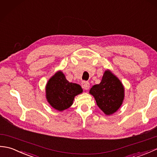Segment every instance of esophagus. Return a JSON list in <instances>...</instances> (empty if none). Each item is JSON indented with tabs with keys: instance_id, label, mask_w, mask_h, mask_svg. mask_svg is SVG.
Returning a JSON list of instances; mask_svg holds the SVG:
<instances>
[{
	"instance_id": "1",
	"label": "esophagus",
	"mask_w": 157,
	"mask_h": 157,
	"mask_svg": "<svg viewBox=\"0 0 157 157\" xmlns=\"http://www.w3.org/2000/svg\"><path fill=\"white\" fill-rule=\"evenodd\" d=\"M82 86L84 90H88L90 88V83L88 82H86V81L82 82Z\"/></svg>"
}]
</instances>
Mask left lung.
<instances>
[{
    "instance_id": "left-lung-1",
    "label": "left lung",
    "mask_w": 157,
    "mask_h": 157,
    "mask_svg": "<svg viewBox=\"0 0 157 157\" xmlns=\"http://www.w3.org/2000/svg\"><path fill=\"white\" fill-rule=\"evenodd\" d=\"M90 94L94 96L98 106L106 115L117 111L125 96L122 83L110 70H106L101 83L93 86Z\"/></svg>"
}]
</instances>
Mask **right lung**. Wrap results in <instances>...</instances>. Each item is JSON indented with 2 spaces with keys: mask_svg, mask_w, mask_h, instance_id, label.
<instances>
[{
  "mask_svg": "<svg viewBox=\"0 0 157 157\" xmlns=\"http://www.w3.org/2000/svg\"><path fill=\"white\" fill-rule=\"evenodd\" d=\"M83 92L79 84L67 80L61 71L56 72L48 81L46 86V97L52 108L59 111L69 108L75 96Z\"/></svg>",
  "mask_w": 157,
  "mask_h": 157,
  "instance_id": "right-lung-1",
  "label": "right lung"
}]
</instances>
